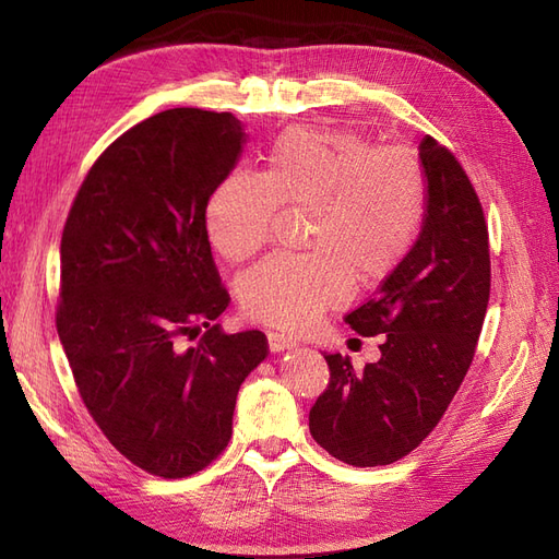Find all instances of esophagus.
Instances as JSON below:
<instances>
[{
    "mask_svg": "<svg viewBox=\"0 0 559 559\" xmlns=\"http://www.w3.org/2000/svg\"><path fill=\"white\" fill-rule=\"evenodd\" d=\"M267 347L270 352H286V349H294L296 347V341H292V337H286L282 333H267Z\"/></svg>",
    "mask_w": 559,
    "mask_h": 559,
    "instance_id": "34e87169",
    "label": "esophagus"
}]
</instances>
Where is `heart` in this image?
Listing matches in <instances>:
<instances>
[{
    "mask_svg": "<svg viewBox=\"0 0 559 559\" xmlns=\"http://www.w3.org/2000/svg\"><path fill=\"white\" fill-rule=\"evenodd\" d=\"M306 207L298 257H273L240 280L242 312L265 326L306 331L352 289L384 282L415 247L427 216V177L405 146L376 148L359 134L292 128L263 173L233 170L210 198L207 230L224 259L261 251L277 210Z\"/></svg>",
    "mask_w": 559,
    "mask_h": 559,
    "instance_id": "1",
    "label": "heart"
}]
</instances>
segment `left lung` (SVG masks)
I'll return each instance as SVG.
<instances>
[{
	"mask_svg": "<svg viewBox=\"0 0 559 559\" xmlns=\"http://www.w3.org/2000/svg\"><path fill=\"white\" fill-rule=\"evenodd\" d=\"M427 216L405 261L345 321L380 335L382 357L354 373L324 354L331 382L310 411V433L335 460L384 466L433 431L473 361L489 300V247L480 200L445 146L419 140Z\"/></svg>",
	"mask_w": 559,
	"mask_h": 559,
	"instance_id": "8db88e82",
	"label": "left lung"
}]
</instances>
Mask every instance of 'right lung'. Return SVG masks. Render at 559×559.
<instances>
[{
  "mask_svg": "<svg viewBox=\"0 0 559 559\" xmlns=\"http://www.w3.org/2000/svg\"><path fill=\"white\" fill-rule=\"evenodd\" d=\"M247 138L228 111L146 118L95 160L62 230L56 324L79 394L109 443L160 478L228 445L240 384L267 357L261 331L214 324L230 298L205 212Z\"/></svg>",
  "mask_w": 559,
  "mask_h": 559,
  "instance_id": "add662e5",
  "label": "right lung"
}]
</instances>
